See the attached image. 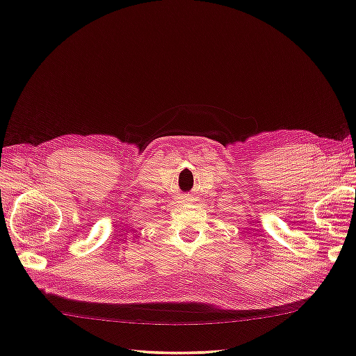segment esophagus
Here are the masks:
<instances>
[{"label": "esophagus", "instance_id": "esophagus-1", "mask_svg": "<svg viewBox=\"0 0 356 356\" xmlns=\"http://www.w3.org/2000/svg\"><path fill=\"white\" fill-rule=\"evenodd\" d=\"M184 201L185 202H193V201H195V197H193L191 195H186V196H184Z\"/></svg>", "mask_w": 356, "mask_h": 356}]
</instances>
